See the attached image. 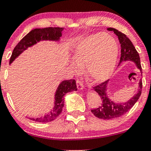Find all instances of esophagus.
I'll use <instances>...</instances> for the list:
<instances>
[{
  "label": "esophagus",
  "mask_w": 151,
  "mask_h": 151,
  "mask_svg": "<svg viewBox=\"0 0 151 151\" xmlns=\"http://www.w3.org/2000/svg\"><path fill=\"white\" fill-rule=\"evenodd\" d=\"M76 83H77V89L79 90H82L83 88H84V84H83L82 81H81L79 79H77L76 81Z\"/></svg>",
  "instance_id": "34e87169"
}]
</instances>
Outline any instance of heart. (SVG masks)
<instances>
[{
  "label": "heart",
  "instance_id": "1",
  "mask_svg": "<svg viewBox=\"0 0 151 151\" xmlns=\"http://www.w3.org/2000/svg\"><path fill=\"white\" fill-rule=\"evenodd\" d=\"M119 47L116 42L106 32L91 35L78 43L74 52L76 62L72 68L77 72L84 66L87 77L93 83L106 80L116 64Z\"/></svg>",
  "mask_w": 151,
  "mask_h": 151
}]
</instances>
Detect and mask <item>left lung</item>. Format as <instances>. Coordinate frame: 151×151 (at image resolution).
Masks as SVG:
<instances>
[{
	"label": "left lung",
	"mask_w": 151,
	"mask_h": 151,
	"mask_svg": "<svg viewBox=\"0 0 151 151\" xmlns=\"http://www.w3.org/2000/svg\"><path fill=\"white\" fill-rule=\"evenodd\" d=\"M107 30L109 31H114V32L118 36V38L119 40V42L121 44L120 63L124 61H128V60L133 61L142 73L139 55L129 38L127 37L125 34L122 33L115 28L109 27ZM107 84H108V81H105L93 88V90H95V91L97 92L101 97V104L98 108L91 110V111L95 116L99 119H104V120L120 117L125 114L126 112L129 111L138 100L141 94L142 90V79H140L139 86H138L139 89H138V92L133 96V97L126 101V103H115L109 99L107 96Z\"/></svg>",
	"instance_id": "obj_1"
}]
</instances>
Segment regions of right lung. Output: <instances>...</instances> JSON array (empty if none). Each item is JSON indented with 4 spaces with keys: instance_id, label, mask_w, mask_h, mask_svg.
Masks as SVG:
<instances>
[{
    "instance_id": "right-lung-1",
    "label": "right lung",
    "mask_w": 151,
    "mask_h": 151,
    "mask_svg": "<svg viewBox=\"0 0 151 151\" xmlns=\"http://www.w3.org/2000/svg\"><path fill=\"white\" fill-rule=\"evenodd\" d=\"M63 27H45L31 30L15 47L10 59V64L27 47L34 45L40 40L58 41L62 36ZM76 81L74 79L62 81L59 85L55 95V106L48 114L37 118H30V120L40 123H47L56 119L62 113L64 106V96L67 93L77 91Z\"/></svg>"
}]
</instances>
